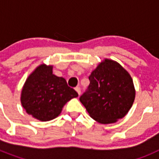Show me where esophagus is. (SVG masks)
Instances as JSON below:
<instances>
[{
    "instance_id": "34e87169",
    "label": "esophagus",
    "mask_w": 159,
    "mask_h": 159,
    "mask_svg": "<svg viewBox=\"0 0 159 159\" xmlns=\"http://www.w3.org/2000/svg\"><path fill=\"white\" fill-rule=\"evenodd\" d=\"M75 90L76 91L77 94H78L79 95H80V87H76V88H75Z\"/></svg>"
}]
</instances>
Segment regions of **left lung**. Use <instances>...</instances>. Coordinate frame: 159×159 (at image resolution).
I'll list each match as a JSON object with an SVG mask.
<instances>
[{
    "mask_svg": "<svg viewBox=\"0 0 159 159\" xmlns=\"http://www.w3.org/2000/svg\"><path fill=\"white\" fill-rule=\"evenodd\" d=\"M88 89L80 98L89 116L102 124L116 123L131 108L135 88L131 76L110 59L99 63L89 76Z\"/></svg>",
    "mask_w": 159,
    "mask_h": 159,
    "instance_id": "obj_1",
    "label": "left lung"
}]
</instances>
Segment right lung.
Here are the masks:
<instances>
[{
    "instance_id": "add662e5",
    "label": "right lung",
    "mask_w": 159,
    "mask_h": 159,
    "mask_svg": "<svg viewBox=\"0 0 159 159\" xmlns=\"http://www.w3.org/2000/svg\"><path fill=\"white\" fill-rule=\"evenodd\" d=\"M52 67L45 64L36 67L21 90L20 102L25 111L42 122L56 119L68 101L78 97L65 79L53 74Z\"/></svg>"
}]
</instances>
